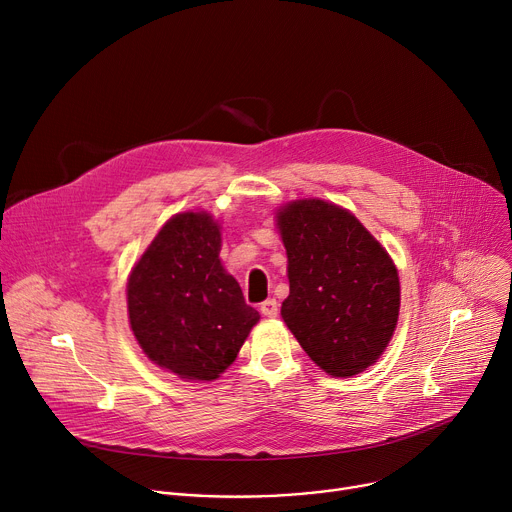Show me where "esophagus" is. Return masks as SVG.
Here are the masks:
<instances>
[{"label": "esophagus", "instance_id": "obj_1", "mask_svg": "<svg viewBox=\"0 0 512 512\" xmlns=\"http://www.w3.org/2000/svg\"><path fill=\"white\" fill-rule=\"evenodd\" d=\"M260 311L264 318H277V313H279L277 299H266L264 303H260Z\"/></svg>", "mask_w": 512, "mask_h": 512}]
</instances>
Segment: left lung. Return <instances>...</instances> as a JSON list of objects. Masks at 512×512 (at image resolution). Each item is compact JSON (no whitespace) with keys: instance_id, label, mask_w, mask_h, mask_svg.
<instances>
[{"instance_id":"left-lung-1","label":"left lung","mask_w":512,"mask_h":512,"mask_svg":"<svg viewBox=\"0 0 512 512\" xmlns=\"http://www.w3.org/2000/svg\"><path fill=\"white\" fill-rule=\"evenodd\" d=\"M289 297L281 316L307 357L334 377L371 367L400 313L398 268L350 211L303 199L277 213Z\"/></svg>"}]
</instances>
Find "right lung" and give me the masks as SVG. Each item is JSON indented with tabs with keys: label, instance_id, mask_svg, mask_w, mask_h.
<instances>
[{
	"label": "right lung",
	"instance_id": "add662e5",
	"mask_svg": "<svg viewBox=\"0 0 512 512\" xmlns=\"http://www.w3.org/2000/svg\"><path fill=\"white\" fill-rule=\"evenodd\" d=\"M219 252L221 227L209 213H178L131 270V330L149 361L182 379H217L260 320Z\"/></svg>",
	"mask_w": 512,
	"mask_h": 512
}]
</instances>
